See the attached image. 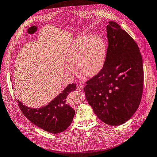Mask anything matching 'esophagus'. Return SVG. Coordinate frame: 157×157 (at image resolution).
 <instances>
[{"instance_id": "obj_1", "label": "esophagus", "mask_w": 157, "mask_h": 157, "mask_svg": "<svg viewBox=\"0 0 157 157\" xmlns=\"http://www.w3.org/2000/svg\"><path fill=\"white\" fill-rule=\"evenodd\" d=\"M83 88H84V86H83L82 85H77V86H76V89H77L78 90H79V91L83 90Z\"/></svg>"}]
</instances>
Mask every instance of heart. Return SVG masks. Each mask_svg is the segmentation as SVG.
I'll return each instance as SVG.
<instances>
[{"instance_id":"1","label":"heart","mask_w":157,"mask_h":157,"mask_svg":"<svg viewBox=\"0 0 157 157\" xmlns=\"http://www.w3.org/2000/svg\"><path fill=\"white\" fill-rule=\"evenodd\" d=\"M107 47L98 35L82 34L76 37L68 47L66 61L68 66L66 72L69 76L75 75V66L81 75L86 77L96 75L105 64Z\"/></svg>"}]
</instances>
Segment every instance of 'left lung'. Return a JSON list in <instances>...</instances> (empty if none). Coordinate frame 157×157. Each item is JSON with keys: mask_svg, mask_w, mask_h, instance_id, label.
Segmentation results:
<instances>
[{"mask_svg": "<svg viewBox=\"0 0 157 157\" xmlns=\"http://www.w3.org/2000/svg\"><path fill=\"white\" fill-rule=\"evenodd\" d=\"M108 47L105 64L86 82L85 97L104 123L119 126L137 110L143 90V59L137 44L116 22L107 26Z\"/></svg>", "mask_w": 157, "mask_h": 157, "instance_id": "obj_1", "label": "left lung"}]
</instances>
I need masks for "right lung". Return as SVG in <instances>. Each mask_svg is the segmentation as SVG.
<instances>
[{
  "label": "right lung",
  "instance_id": "obj_1",
  "mask_svg": "<svg viewBox=\"0 0 157 157\" xmlns=\"http://www.w3.org/2000/svg\"><path fill=\"white\" fill-rule=\"evenodd\" d=\"M76 84H69L62 93L46 106L32 109L17 100L19 109L33 124L50 133L63 132L71 124L75 110L66 103L69 93L76 90Z\"/></svg>",
  "mask_w": 157,
  "mask_h": 157
}]
</instances>
